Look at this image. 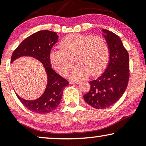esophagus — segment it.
Segmentation results:
<instances>
[{
    "instance_id": "34e87169",
    "label": "esophagus",
    "mask_w": 146,
    "mask_h": 146,
    "mask_svg": "<svg viewBox=\"0 0 146 146\" xmlns=\"http://www.w3.org/2000/svg\"><path fill=\"white\" fill-rule=\"evenodd\" d=\"M80 83V81H75V80H71L70 81V84H78Z\"/></svg>"
}]
</instances>
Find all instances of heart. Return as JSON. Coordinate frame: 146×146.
Segmentation results:
<instances>
[{
  "instance_id": "1",
  "label": "heart",
  "mask_w": 146,
  "mask_h": 146,
  "mask_svg": "<svg viewBox=\"0 0 146 146\" xmlns=\"http://www.w3.org/2000/svg\"><path fill=\"white\" fill-rule=\"evenodd\" d=\"M60 48L51 51L49 59L53 68L66 75L74 62L77 64L69 73V77L78 80L102 73L110 58V49L104 39L81 34L70 35L61 42Z\"/></svg>"
}]
</instances>
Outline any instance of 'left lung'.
<instances>
[{
  "instance_id": "left-lung-1",
  "label": "left lung",
  "mask_w": 146,
  "mask_h": 146,
  "mask_svg": "<svg viewBox=\"0 0 146 146\" xmlns=\"http://www.w3.org/2000/svg\"><path fill=\"white\" fill-rule=\"evenodd\" d=\"M102 31L110 49L109 62L102 75L90 81V90L84 95L85 102L98 110L110 107L120 99L129 77V55L121 39L107 29Z\"/></svg>"
}]
</instances>
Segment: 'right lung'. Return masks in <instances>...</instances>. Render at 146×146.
<instances>
[{
	"label": "right lung",
	"mask_w": 146,
	"mask_h": 146,
	"mask_svg": "<svg viewBox=\"0 0 146 146\" xmlns=\"http://www.w3.org/2000/svg\"><path fill=\"white\" fill-rule=\"evenodd\" d=\"M58 38V36L55 32L39 31L24 40L12 54L11 63L21 56H30L40 61L46 71L48 79L46 88L37 99H24L15 93L23 104L33 112L48 113L55 110L60 104L64 89L69 84L67 80L51 68L49 60L51 49Z\"/></svg>",
	"instance_id": "add662e5"
}]
</instances>
